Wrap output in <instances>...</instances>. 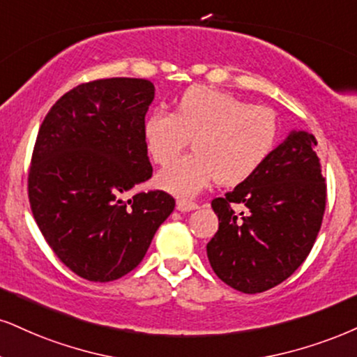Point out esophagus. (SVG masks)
Masks as SVG:
<instances>
[{
	"mask_svg": "<svg viewBox=\"0 0 357 357\" xmlns=\"http://www.w3.org/2000/svg\"><path fill=\"white\" fill-rule=\"evenodd\" d=\"M195 202H190V200H177V210L178 212H192V210L197 208Z\"/></svg>",
	"mask_w": 357,
	"mask_h": 357,
	"instance_id": "1",
	"label": "esophagus"
}]
</instances>
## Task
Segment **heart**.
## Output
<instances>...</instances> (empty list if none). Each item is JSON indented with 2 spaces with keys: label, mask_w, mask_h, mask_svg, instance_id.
<instances>
[{
  "label": "heart",
  "mask_w": 357,
  "mask_h": 357,
  "mask_svg": "<svg viewBox=\"0 0 357 357\" xmlns=\"http://www.w3.org/2000/svg\"><path fill=\"white\" fill-rule=\"evenodd\" d=\"M145 147L157 164H169L193 137V153L158 172L157 183L177 197H192L213 180L225 187L252 177L273 151L276 116L228 92L192 86L180 96L175 112L145 117Z\"/></svg>",
  "instance_id": "1"
}]
</instances>
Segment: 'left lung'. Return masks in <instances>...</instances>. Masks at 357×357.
Masks as SVG:
<instances>
[{
    "mask_svg": "<svg viewBox=\"0 0 357 357\" xmlns=\"http://www.w3.org/2000/svg\"><path fill=\"white\" fill-rule=\"evenodd\" d=\"M316 144L310 132L291 130L252 177L212 202L218 231L206 257L228 286L263 293L289 278L310 255L326 206ZM235 204L244 212L233 213Z\"/></svg>",
    "mask_w": 357,
    "mask_h": 357,
    "instance_id": "obj_1",
    "label": "left lung"
}]
</instances>
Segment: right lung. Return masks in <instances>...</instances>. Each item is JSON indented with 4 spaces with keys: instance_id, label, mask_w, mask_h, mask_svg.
<instances>
[{
    "instance_id": "right-lung-1",
    "label": "right lung",
    "mask_w": 357,
    "mask_h": 357,
    "mask_svg": "<svg viewBox=\"0 0 357 357\" xmlns=\"http://www.w3.org/2000/svg\"><path fill=\"white\" fill-rule=\"evenodd\" d=\"M155 87L112 77L66 92L39 127L28 190L39 230L57 258L89 281H112L142 261L174 212L169 193L140 192L152 177L142 127Z\"/></svg>"
}]
</instances>
